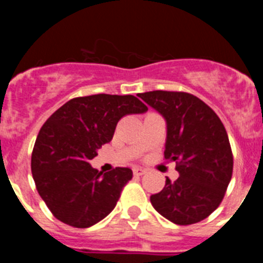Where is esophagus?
Returning <instances> with one entry per match:
<instances>
[{"label":"esophagus","mask_w":263,"mask_h":263,"mask_svg":"<svg viewBox=\"0 0 263 263\" xmlns=\"http://www.w3.org/2000/svg\"><path fill=\"white\" fill-rule=\"evenodd\" d=\"M133 174L136 176H141L143 174H146V170L145 168H141V167H134L133 168Z\"/></svg>","instance_id":"1"}]
</instances>
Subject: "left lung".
Instances as JSON below:
<instances>
[{
	"instance_id": "8db88e82",
	"label": "left lung",
	"mask_w": 263,
	"mask_h": 263,
	"mask_svg": "<svg viewBox=\"0 0 263 263\" xmlns=\"http://www.w3.org/2000/svg\"><path fill=\"white\" fill-rule=\"evenodd\" d=\"M138 97L163 116L167 124L164 158L176 162L179 178L150 201L174 224L191 225L220 205L233 173L227 130L215 111L185 92L153 90Z\"/></svg>"
}]
</instances>
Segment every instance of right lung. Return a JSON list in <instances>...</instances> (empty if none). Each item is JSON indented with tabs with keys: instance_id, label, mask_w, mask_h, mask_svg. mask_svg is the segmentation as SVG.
<instances>
[{
	"instance_id": "add662e5",
	"label": "right lung",
	"mask_w": 263,
	"mask_h": 263,
	"mask_svg": "<svg viewBox=\"0 0 263 263\" xmlns=\"http://www.w3.org/2000/svg\"><path fill=\"white\" fill-rule=\"evenodd\" d=\"M146 110L132 95L100 93L69 100L46 121L32 148L31 173L38 194L58 220L88 228L115 210L133 171L116 167L103 174L89 162L110 142L121 118Z\"/></svg>"
}]
</instances>
